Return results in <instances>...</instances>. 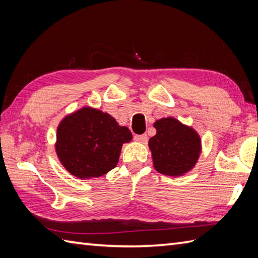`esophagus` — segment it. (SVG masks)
I'll return each mask as SVG.
<instances>
[{"mask_svg":"<svg viewBox=\"0 0 258 258\" xmlns=\"http://www.w3.org/2000/svg\"><path fill=\"white\" fill-rule=\"evenodd\" d=\"M134 140L136 142H140V143H146L147 142V135L146 134H141V135H135Z\"/></svg>","mask_w":258,"mask_h":258,"instance_id":"34e87169","label":"esophagus"}]
</instances>
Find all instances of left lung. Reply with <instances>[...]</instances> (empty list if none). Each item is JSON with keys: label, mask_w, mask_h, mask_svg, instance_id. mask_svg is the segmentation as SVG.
Returning a JSON list of instances; mask_svg holds the SVG:
<instances>
[{"label": "left lung", "mask_w": 258, "mask_h": 258, "mask_svg": "<svg viewBox=\"0 0 258 258\" xmlns=\"http://www.w3.org/2000/svg\"><path fill=\"white\" fill-rule=\"evenodd\" d=\"M156 135L150 139L153 164L158 173L180 176L194 167L201 153V139L195 131L173 117L154 123Z\"/></svg>", "instance_id": "8db88e82"}]
</instances>
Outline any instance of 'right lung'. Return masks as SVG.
Returning <instances> with one entry per match:
<instances>
[{
  "label": "right lung",
  "mask_w": 258,
  "mask_h": 258,
  "mask_svg": "<svg viewBox=\"0 0 258 258\" xmlns=\"http://www.w3.org/2000/svg\"><path fill=\"white\" fill-rule=\"evenodd\" d=\"M131 140V131L111 115L86 106L59 123L55 149L63 166L83 179L100 177L113 169L122 145Z\"/></svg>",
  "instance_id": "add662e5"
}]
</instances>
